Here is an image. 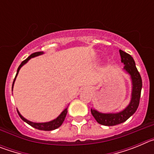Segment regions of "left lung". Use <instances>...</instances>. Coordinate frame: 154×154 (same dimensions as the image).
Here are the masks:
<instances>
[{
    "instance_id": "left-lung-1",
    "label": "left lung",
    "mask_w": 154,
    "mask_h": 154,
    "mask_svg": "<svg viewBox=\"0 0 154 154\" xmlns=\"http://www.w3.org/2000/svg\"><path fill=\"white\" fill-rule=\"evenodd\" d=\"M119 54L121 56V62L125 65L124 69L131 76L133 82L132 99L129 106L122 112L118 113H101L91 109V112L93 117L99 124L104 126H115L126 121L137 111L140 104L143 85L140 74L137 70L135 62L131 55L122 50H119Z\"/></svg>"
}]
</instances>
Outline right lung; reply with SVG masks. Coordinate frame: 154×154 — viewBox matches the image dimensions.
<instances>
[{"instance_id": "1", "label": "right lung", "mask_w": 154, "mask_h": 154, "mask_svg": "<svg viewBox=\"0 0 154 154\" xmlns=\"http://www.w3.org/2000/svg\"><path fill=\"white\" fill-rule=\"evenodd\" d=\"M42 54H43V52L42 51H38V52H35L33 53V54H31V55H30L28 58H27L24 61H23L22 62H21V64L20 65H19L18 69H17V74H16V76H17V73H18L19 70H20V69L21 68V66H22L23 65H24V64L26 63L27 62H28V60H29L30 58H33V57H35V56H38V55H42ZM16 76L15 78H14V82H13V84H12V88H13V85H14V81H15V79H16ZM67 112L68 110L67 109H65V110H64L63 112H62V113L59 115V116H58V117L56 118L55 119H54V120L52 121H50V122H48V123H32V122H31V121H28L26 119H24V117H23L21 115V114L19 113V112L17 111V113H18L19 116L21 117V119H22L23 121H24L25 123H27L28 124H29L30 126H31L32 127L35 128V129H38V130H45V131H49V130H55V129H57V128H58L59 126H61V125L63 123L64 120H65V116H66V114H67Z\"/></svg>"}]
</instances>
